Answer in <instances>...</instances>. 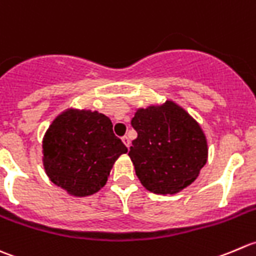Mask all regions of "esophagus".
Returning a JSON list of instances; mask_svg holds the SVG:
<instances>
[{"mask_svg":"<svg viewBox=\"0 0 256 256\" xmlns=\"http://www.w3.org/2000/svg\"><path fill=\"white\" fill-rule=\"evenodd\" d=\"M122 140H123V143L126 144V146H127V148L129 149V146H130V140H129L128 136H122Z\"/></svg>","mask_w":256,"mask_h":256,"instance_id":"1","label":"esophagus"}]
</instances>
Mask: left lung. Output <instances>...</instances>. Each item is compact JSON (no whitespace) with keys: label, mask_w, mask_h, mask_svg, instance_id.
<instances>
[{"label":"left lung","mask_w":256,"mask_h":256,"mask_svg":"<svg viewBox=\"0 0 256 256\" xmlns=\"http://www.w3.org/2000/svg\"><path fill=\"white\" fill-rule=\"evenodd\" d=\"M138 136L128 156L140 183L156 194H174L206 166L208 146L198 123L173 102L139 110L130 122Z\"/></svg>","instance_id":"obj_1"}]
</instances>
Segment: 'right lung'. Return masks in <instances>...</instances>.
<instances>
[{
    "label": "right lung",
    "instance_id": "1",
    "mask_svg": "<svg viewBox=\"0 0 256 256\" xmlns=\"http://www.w3.org/2000/svg\"><path fill=\"white\" fill-rule=\"evenodd\" d=\"M127 146L107 116L70 110L56 118L43 139V164L56 186L76 196L100 190Z\"/></svg>",
    "mask_w": 256,
    "mask_h": 256
}]
</instances>
